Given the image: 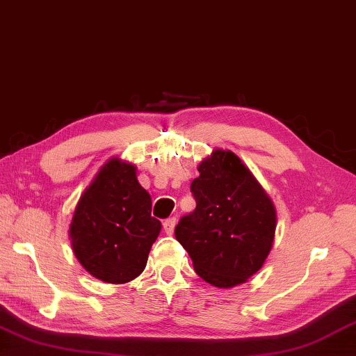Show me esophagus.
<instances>
[{"mask_svg": "<svg viewBox=\"0 0 356 356\" xmlns=\"http://www.w3.org/2000/svg\"><path fill=\"white\" fill-rule=\"evenodd\" d=\"M176 218H168V219H165L163 221V229H165V232L168 235H172V232H174V227H176Z\"/></svg>", "mask_w": 356, "mask_h": 356, "instance_id": "esophagus-1", "label": "esophagus"}]
</instances>
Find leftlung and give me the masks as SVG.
Masks as SVG:
<instances>
[{
  "instance_id": "8db88e82",
  "label": "left lung",
  "mask_w": 356,
  "mask_h": 356,
  "mask_svg": "<svg viewBox=\"0 0 356 356\" xmlns=\"http://www.w3.org/2000/svg\"><path fill=\"white\" fill-rule=\"evenodd\" d=\"M191 182L195 211L180 218L174 235L196 274L218 288L244 283L273 248L275 209L234 152L218 149Z\"/></svg>"
}]
</instances>
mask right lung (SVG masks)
<instances>
[{
    "mask_svg": "<svg viewBox=\"0 0 356 356\" xmlns=\"http://www.w3.org/2000/svg\"><path fill=\"white\" fill-rule=\"evenodd\" d=\"M151 209V196L138 184L135 166L108 160L76 205L70 236L77 260L107 283L138 277L161 229Z\"/></svg>",
    "mask_w": 356,
    "mask_h": 356,
    "instance_id": "1",
    "label": "right lung"
}]
</instances>
